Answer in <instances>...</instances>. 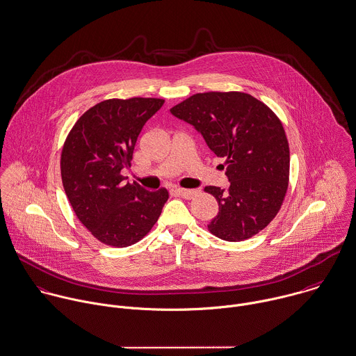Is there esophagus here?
<instances>
[{"mask_svg":"<svg viewBox=\"0 0 356 356\" xmlns=\"http://www.w3.org/2000/svg\"><path fill=\"white\" fill-rule=\"evenodd\" d=\"M178 195L184 199H192L197 195V191H195V189H178Z\"/></svg>","mask_w":356,"mask_h":356,"instance_id":"obj_1","label":"esophagus"}]
</instances>
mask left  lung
<instances>
[{
    "instance_id": "obj_1",
    "label": "left lung",
    "mask_w": 356,
    "mask_h": 356,
    "mask_svg": "<svg viewBox=\"0 0 356 356\" xmlns=\"http://www.w3.org/2000/svg\"><path fill=\"white\" fill-rule=\"evenodd\" d=\"M170 112L228 163L229 189L204 188L220 207L209 231L227 241L257 235L275 218L287 191L290 152L282 122L243 92L196 94Z\"/></svg>"
}]
</instances>
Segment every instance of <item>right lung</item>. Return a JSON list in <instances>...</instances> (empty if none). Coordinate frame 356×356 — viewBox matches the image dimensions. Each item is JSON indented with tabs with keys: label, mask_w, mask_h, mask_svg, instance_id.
Instances as JSON below:
<instances>
[{
	"label": "right lung",
	"mask_w": 356,
	"mask_h": 356,
	"mask_svg": "<svg viewBox=\"0 0 356 356\" xmlns=\"http://www.w3.org/2000/svg\"><path fill=\"white\" fill-rule=\"evenodd\" d=\"M164 101L109 99L88 109L72 128L60 157L66 196L81 224L99 241L127 247L145 236L161 214L168 192L124 182L145 122Z\"/></svg>",
	"instance_id": "1"
}]
</instances>
